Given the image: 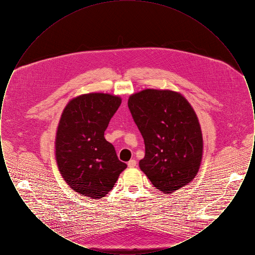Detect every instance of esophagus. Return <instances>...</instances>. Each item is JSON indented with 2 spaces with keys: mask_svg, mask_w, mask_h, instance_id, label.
Segmentation results:
<instances>
[{
  "mask_svg": "<svg viewBox=\"0 0 255 255\" xmlns=\"http://www.w3.org/2000/svg\"><path fill=\"white\" fill-rule=\"evenodd\" d=\"M135 165H136V161H135L134 159H131V160L128 161V166H129V167L132 168V167H134Z\"/></svg>",
  "mask_w": 255,
  "mask_h": 255,
  "instance_id": "1",
  "label": "esophagus"
}]
</instances>
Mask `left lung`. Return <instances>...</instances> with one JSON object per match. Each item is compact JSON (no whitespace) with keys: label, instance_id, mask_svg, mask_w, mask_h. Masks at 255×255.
<instances>
[{"label":"left lung","instance_id":"left-lung-1","mask_svg":"<svg viewBox=\"0 0 255 255\" xmlns=\"http://www.w3.org/2000/svg\"><path fill=\"white\" fill-rule=\"evenodd\" d=\"M128 107L145 144L139 167L159 191L169 194L191 182L203 157L198 118L181 94L146 89L129 97Z\"/></svg>","mask_w":255,"mask_h":255}]
</instances>
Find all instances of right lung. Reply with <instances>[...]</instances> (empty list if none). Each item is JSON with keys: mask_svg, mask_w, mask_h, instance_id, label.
Listing matches in <instances>:
<instances>
[{"mask_svg": "<svg viewBox=\"0 0 255 255\" xmlns=\"http://www.w3.org/2000/svg\"><path fill=\"white\" fill-rule=\"evenodd\" d=\"M122 98L87 94L72 99L62 113L55 139L61 175L75 192L91 199L108 194L127 167L104 137Z\"/></svg>", "mask_w": 255, "mask_h": 255, "instance_id": "add662e5", "label": "right lung"}]
</instances>
